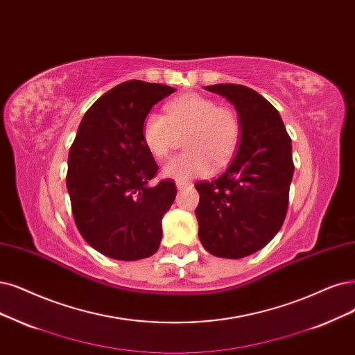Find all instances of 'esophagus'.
Masks as SVG:
<instances>
[{"label": "esophagus", "instance_id": "esophagus-1", "mask_svg": "<svg viewBox=\"0 0 355 355\" xmlns=\"http://www.w3.org/2000/svg\"><path fill=\"white\" fill-rule=\"evenodd\" d=\"M193 184L189 181H177V189L178 190H182V189H187V187H191Z\"/></svg>", "mask_w": 355, "mask_h": 355}]
</instances>
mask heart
Instances as JSON below:
<instances>
[{"label": "heart", "instance_id": "b5f03b06", "mask_svg": "<svg viewBox=\"0 0 355 355\" xmlns=\"http://www.w3.org/2000/svg\"><path fill=\"white\" fill-rule=\"evenodd\" d=\"M187 152L175 156L162 169L165 177L186 181L203 177L230 162L241 139L240 118L230 107L199 94L181 95L165 105V115L149 112L143 118V144L157 159L174 149L177 135H184Z\"/></svg>", "mask_w": 355, "mask_h": 355}]
</instances>
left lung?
Here are the masks:
<instances>
[{"label": "left lung", "instance_id": "obj_1", "mask_svg": "<svg viewBox=\"0 0 355 355\" xmlns=\"http://www.w3.org/2000/svg\"><path fill=\"white\" fill-rule=\"evenodd\" d=\"M205 89L234 103L241 139L224 173L194 184L199 239L214 256L241 259L263 248L284 224L294 174L291 137L277 108L256 90L232 83Z\"/></svg>", "mask_w": 355, "mask_h": 355}]
</instances>
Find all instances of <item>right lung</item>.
Returning <instances> with one entry per match:
<instances>
[{
	"label": "right lung",
	"mask_w": 355,
	"mask_h": 355,
	"mask_svg": "<svg viewBox=\"0 0 355 355\" xmlns=\"http://www.w3.org/2000/svg\"><path fill=\"white\" fill-rule=\"evenodd\" d=\"M175 89L128 80L102 95L86 111L69 153L67 190L76 227L103 256L139 260L155 254L162 218L174 203L173 180L156 186L157 164L140 128L153 105Z\"/></svg>",
	"instance_id": "add662e5"
}]
</instances>
